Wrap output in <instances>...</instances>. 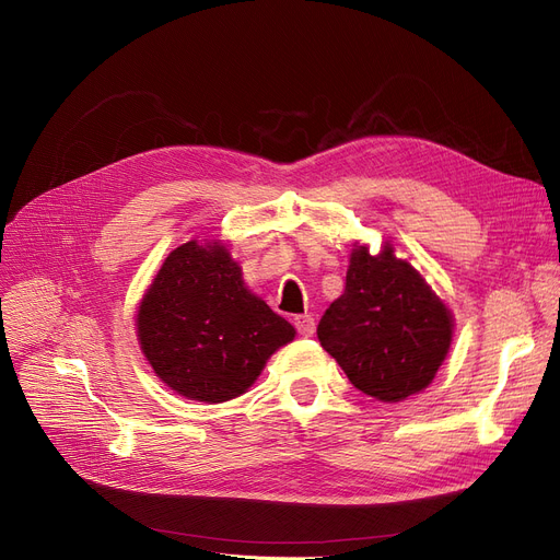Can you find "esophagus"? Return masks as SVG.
I'll return each mask as SVG.
<instances>
[{"label":"esophagus","instance_id":"1","mask_svg":"<svg viewBox=\"0 0 560 560\" xmlns=\"http://www.w3.org/2000/svg\"><path fill=\"white\" fill-rule=\"evenodd\" d=\"M295 329H298L300 336H304V338L313 336V331H315V319H313V315H298V317H295Z\"/></svg>","mask_w":560,"mask_h":560}]
</instances>
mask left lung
<instances>
[{"instance_id": "1", "label": "left lung", "mask_w": 560, "mask_h": 560, "mask_svg": "<svg viewBox=\"0 0 560 560\" xmlns=\"http://www.w3.org/2000/svg\"><path fill=\"white\" fill-rule=\"evenodd\" d=\"M452 313L393 247L349 258L345 292L317 325L319 345L361 393L401 401L424 390L452 342Z\"/></svg>"}]
</instances>
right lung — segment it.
Segmentation results:
<instances>
[{"mask_svg":"<svg viewBox=\"0 0 560 560\" xmlns=\"http://www.w3.org/2000/svg\"><path fill=\"white\" fill-rule=\"evenodd\" d=\"M292 338L290 322L252 295L222 245L176 247L138 308V340L154 372L206 404L243 395Z\"/></svg>","mask_w":560,"mask_h":560,"instance_id":"obj_1","label":"right lung"}]
</instances>
